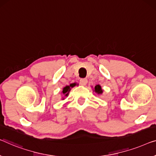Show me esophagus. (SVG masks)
I'll list each match as a JSON object with an SVG mask.
<instances>
[{"label":"esophagus","instance_id":"obj_1","mask_svg":"<svg viewBox=\"0 0 156 156\" xmlns=\"http://www.w3.org/2000/svg\"><path fill=\"white\" fill-rule=\"evenodd\" d=\"M80 82V83L82 85H86V84H87V79H85V78H83V79H81Z\"/></svg>","mask_w":156,"mask_h":156}]
</instances>
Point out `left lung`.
Instances as JSON below:
<instances>
[{
  "label": "left lung",
  "instance_id": "left-lung-1",
  "mask_svg": "<svg viewBox=\"0 0 156 156\" xmlns=\"http://www.w3.org/2000/svg\"><path fill=\"white\" fill-rule=\"evenodd\" d=\"M94 91H95V92H96V93L98 94H101L103 93V90H102V89H101V87L100 85H96V87H95Z\"/></svg>",
  "mask_w": 156,
  "mask_h": 156
}]
</instances>
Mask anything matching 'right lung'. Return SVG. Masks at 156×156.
<instances>
[{"label":"right lung","instance_id":"1","mask_svg":"<svg viewBox=\"0 0 156 156\" xmlns=\"http://www.w3.org/2000/svg\"><path fill=\"white\" fill-rule=\"evenodd\" d=\"M74 86V83H72V84H70L69 86H66V87L63 89L62 93L65 94V96H67V95H68L69 91H70V87H73Z\"/></svg>","mask_w":156,"mask_h":156}]
</instances>
